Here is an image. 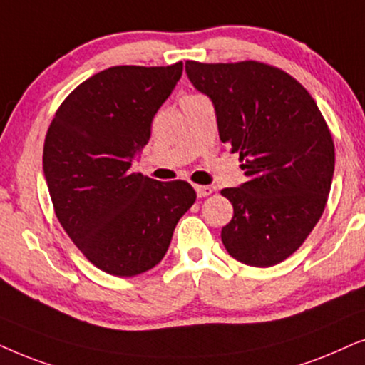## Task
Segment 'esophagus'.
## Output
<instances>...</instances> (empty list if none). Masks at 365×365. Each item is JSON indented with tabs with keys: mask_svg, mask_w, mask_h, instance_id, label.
Wrapping results in <instances>:
<instances>
[{
	"mask_svg": "<svg viewBox=\"0 0 365 365\" xmlns=\"http://www.w3.org/2000/svg\"><path fill=\"white\" fill-rule=\"evenodd\" d=\"M195 192H197L198 197L203 198V197L212 195V193L215 192V188H213V187H207V185H195Z\"/></svg>",
	"mask_w": 365,
	"mask_h": 365,
	"instance_id": "1",
	"label": "esophagus"
}]
</instances>
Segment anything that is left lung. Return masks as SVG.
Wrapping results in <instances>:
<instances>
[{
	"instance_id": "1",
	"label": "left lung",
	"mask_w": 365,
	"mask_h": 365,
	"mask_svg": "<svg viewBox=\"0 0 365 365\" xmlns=\"http://www.w3.org/2000/svg\"><path fill=\"white\" fill-rule=\"evenodd\" d=\"M185 71L212 98L220 140L244 162L247 182L222 190L233 207L223 245L242 264H280L327 203L335 165L329 126L309 91L277 66L188 60Z\"/></svg>"
}]
</instances>
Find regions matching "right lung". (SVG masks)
I'll return each mask as SVG.
<instances>
[{
  "label": "right lung",
  "instance_id": "1",
  "mask_svg": "<svg viewBox=\"0 0 365 365\" xmlns=\"http://www.w3.org/2000/svg\"><path fill=\"white\" fill-rule=\"evenodd\" d=\"M182 71L178 61L96 73L63 100L46 132L43 170L58 220L110 275L153 269L197 198L188 182H158L132 170Z\"/></svg>",
  "mask_w": 365,
  "mask_h": 365
}]
</instances>
